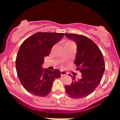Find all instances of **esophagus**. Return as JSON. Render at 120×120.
Instances as JSON below:
<instances>
[{"mask_svg": "<svg viewBox=\"0 0 120 120\" xmlns=\"http://www.w3.org/2000/svg\"><path fill=\"white\" fill-rule=\"evenodd\" d=\"M60 74H61V76H66V75H67V74H68V73H67L65 71H61V72H60Z\"/></svg>", "mask_w": 120, "mask_h": 120, "instance_id": "esophagus-1", "label": "esophagus"}]
</instances>
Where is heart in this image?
Wrapping results in <instances>:
<instances>
[{
    "label": "heart",
    "mask_w": 120,
    "mask_h": 120,
    "mask_svg": "<svg viewBox=\"0 0 120 120\" xmlns=\"http://www.w3.org/2000/svg\"><path fill=\"white\" fill-rule=\"evenodd\" d=\"M71 44H74V43L72 41H69L66 42L65 44H64V47H65V46H66V45H71Z\"/></svg>",
    "instance_id": "heart-1"
}]
</instances>
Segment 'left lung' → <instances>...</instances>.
<instances>
[{
	"instance_id": "obj_1",
	"label": "left lung",
	"mask_w": 120,
	"mask_h": 120,
	"mask_svg": "<svg viewBox=\"0 0 120 120\" xmlns=\"http://www.w3.org/2000/svg\"><path fill=\"white\" fill-rule=\"evenodd\" d=\"M64 34L76 44L77 52L74 63L82 73L81 79L72 77V83L64 86L66 92L74 99L84 98L92 93L101 81L105 69L103 54L96 44L88 38L72 33Z\"/></svg>"
}]
</instances>
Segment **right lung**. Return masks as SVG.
<instances>
[{"instance_id": "1", "label": "right lung", "mask_w": 120, "mask_h": 120, "mask_svg": "<svg viewBox=\"0 0 120 120\" xmlns=\"http://www.w3.org/2000/svg\"><path fill=\"white\" fill-rule=\"evenodd\" d=\"M62 33L38 32L27 38L20 46L16 57V70L22 86L30 93L46 96L52 83L61 76L60 71L43 69L44 57L49 56L52 47L59 42Z\"/></svg>"}]
</instances>
